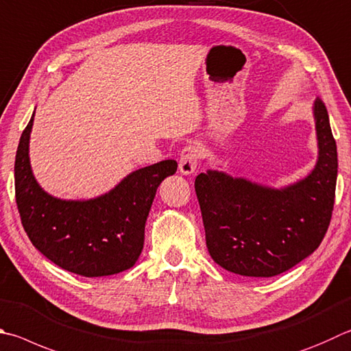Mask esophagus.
Segmentation results:
<instances>
[{"label": "esophagus", "mask_w": 351, "mask_h": 351, "mask_svg": "<svg viewBox=\"0 0 351 351\" xmlns=\"http://www.w3.org/2000/svg\"><path fill=\"white\" fill-rule=\"evenodd\" d=\"M201 159V149L196 143L189 144L182 149L180 155V171L182 175H190L196 170V165Z\"/></svg>", "instance_id": "34e87169"}]
</instances>
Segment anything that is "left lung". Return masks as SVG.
Masks as SVG:
<instances>
[{"mask_svg": "<svg viewBox=\"0 0 351 351\" xmlns=\"http://www.w3.org/2000/svg\"><path fill=\"white\" fill-rule=\"evenodd\" d=\"M319 158L305 180L282 190L208 170L195 180L210 256L241 276L271 278L313 253L335 206L337 152L327 107L315 101Z\"/></svg>", "mask_w": 351, "mask_h": 351, "instance_id": "8db88e82", "label": "left lung"}]
</instances>
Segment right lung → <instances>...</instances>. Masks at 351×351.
I'll use <instances>...</instances> for the list:
<instances>
[{
    "mask_svg": "<svg viewBox=\"0 0 351 351\" xmlns=\"http://www.w3.org/2000/svg\"><path fill=\"white\" fill-rule=\"evenodd\" d=\"M25 125L15 156V197L32 244L61 269L86 278L109 276L133 267L144 245V227L156 189L178 162L165 159L139 169L117 187L88 201L47 195L32 175Z\"/></svg>",
    "mask_w": 351,
    "mask_h": 351,
    "instance_id": "obj_1",
    "label": "right lung"
}]
</instances>
